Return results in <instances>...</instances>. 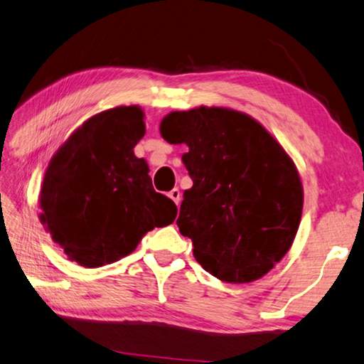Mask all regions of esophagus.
<instances>
[{"label":"esophagus","mask_w":364,"mask_h":364,"mask_svg":"<svg viewBox=\"0 0 364 364\" xmlns=\"http://www.w3.org/2000/svg\"><path fill=\"white\" fill-rule=\"evenodd\" d=\"M169 197H171L172 200H174L176 205H178V203H181V197H182L181 190H178V188H172L171 192H169Z\"/></svg>","instance_id":"esophagus-1"}]
</instances>
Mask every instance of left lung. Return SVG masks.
Wrapping results in <instances>:
<instances>
[{
	"label": "left lung",
	"mask_w": 364,
	"mask_h": 364,
	"mask_svg": "<svg viewBox=\"0 0 364 364\" xmlns=\"http://www.w3.org/2000/svg\"><path fill=\"white\" fill-rule=\"evenodd\" d=\"M159 132L188 146L182 161L193 186L177 226L198 264L228 283L267 275L291 249L303 215L291 156L254 117L228 107L171 112Z\"/></svg>",
	"instance_id": "left-lung-1"
}]
</instances>
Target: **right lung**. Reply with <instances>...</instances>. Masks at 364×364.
Here are the masks:
<instances>
[{
  "label": "right lung",
  "mask_w": 364,
  "mask_h": 364,
  "mask_svg": "<svg viewBox=\"0 0 364 364\" xmlns=\"http://www.w3.org/2000/svg\"><path fill=\"white\" fill-rule=\"evenodd\" d=\"M144 133L143 109L120 105L87 119L50 159L38 220L71 262L114 264L174 223L176 203L156 192L148 163L133 153Z\"/></svg>",
  "instance_id": "add662e5"
}]
</instances>
